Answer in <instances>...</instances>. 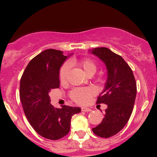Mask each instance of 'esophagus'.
<instances>
[{
    "label": "esophagus",
    "mask_w": 157,
    "mask_h": 157,
    "mask_svg": "<svg viewBox=\"0 0 157 157\" xmlns=\"http://www.w3.org/2000/svg\"><path fill=\"white\" fill-rule=\"evenodd\" d=\"M81 110L83 111V112H91V109L87 108V107H82Z\"/></svg>",
    "instance_id": "1"
}]
</instances>
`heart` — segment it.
Here are the masks:
<instances>
[{"instance_id":"obj_1","label":"heart","mask_w":157,"mask_h":157,"mask_svg":"<svg viewBox=\"0 0 157 157\" xmlns=\"http://www.w3.org/2000/svg\"><path fill=\"white\" fill-rule=\"evenodd\" d=\"M71 63H75L85 75L90 74H94L96 71V64L93 60L90 58H84L79 61H71ZM68 74V64H64L60 69L59 78L61 82H64ZM71 97L75 102L80 104H84L94 95V90L91 88H76L71 90Z\"/></svg>"}]
</instances>
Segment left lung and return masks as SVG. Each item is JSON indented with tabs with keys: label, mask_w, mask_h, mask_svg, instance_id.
I'll return each mask as SVG.
<instances>
[{
	"label": "left lung",
	"mask_w": 157,
	"mask_h": 157,
	"mask_svg": "<svg viewBox=\"0 0 157 157\" xmlns=\"http://www.w3.org/2000/svg\"><path fill=\"white\" fill-rule=\"evenodd\" d=\"M105 64L107 80L96 103L107 105L102 122L93 128L96 135L112 137L125 126L131 117L137 94V84L132 70L120 55L105 47L90 50Z\"/></svg>",
	"instance_id": "left-lung-1"
}]
</instances>
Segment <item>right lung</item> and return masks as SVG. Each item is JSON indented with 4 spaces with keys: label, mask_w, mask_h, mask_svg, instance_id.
I'll use <instances>...</instances> for the list:
<instances>
[{
    "label": "right lung",
    "mask_w": 157,
    "mask_h": 157,
    "mask_svg": "<svg viewBox=\"0 0 157 157\" xmlns=\"http://www.w3.org/2000/svg\"><path fill=\"white\" fill-rule=\"evenodd\" d=\"M71 55L55 49L43 51L30 61L20 80V98L26 118L39 135L49 140L67 135L72 116L81 112L79 107L57 109L50 103L49 93L60 86V68Z\"/></svg>",
    "instance_id": "1"
}]
</instances>
